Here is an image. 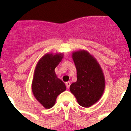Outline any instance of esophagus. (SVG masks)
<instances>
[{"mask_svg": "<svg viewBox=\"0 0 131 131\" xmlns=\"http://www.w3.org/2000/svg\"><path fill=\"white\" fill-rule=\"evenodd\" d=\"M70 85H71V82H66V86H67V88H70Z\"/></svg>", "mask_w": 131, "mask_h": 131, "instance_id": "1", "label": "esophagus"}]
</instances>
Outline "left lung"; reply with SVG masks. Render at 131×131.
<instances>
[{
	"instance_id": "8db88e82",
	"label": "left lung",
	"mask_w": 131,
	"mask_h": 131,
	"mask_svg": "<svg viewBox=\"0 0 131 131\" xmlns=\"http://www.w3.org/2000/svg\"><path fill=\"white\" fill-rule=\"evenodd\" d=\"M73 59L78 80L70 86V90L80 105L88 107L97 102L103 93V73L96 60L87 51L75 52Z\"/></svg>"
}]
</instances>
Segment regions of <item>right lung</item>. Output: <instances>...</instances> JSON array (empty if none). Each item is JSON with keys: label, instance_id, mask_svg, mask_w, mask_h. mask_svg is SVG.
Wrapping results in <instances>:
<instances>
[{"label": "right lung", "instance_id": "right-lung-1", "mask_svg": "<svg viewBox=\"0 0 131 131\" xmlns=\"http://www.w3.org/2000/svg\"><path fill=\"white\" fill-rule=\"evenodd\" d=\"M62 58V54H45L36 67L32 90L37 100L46 109L53 107L58 96L66 90L65 84L54 71Z\"/></svg>", "mask_w": 131, "mask_h": 131}]
</instances>
